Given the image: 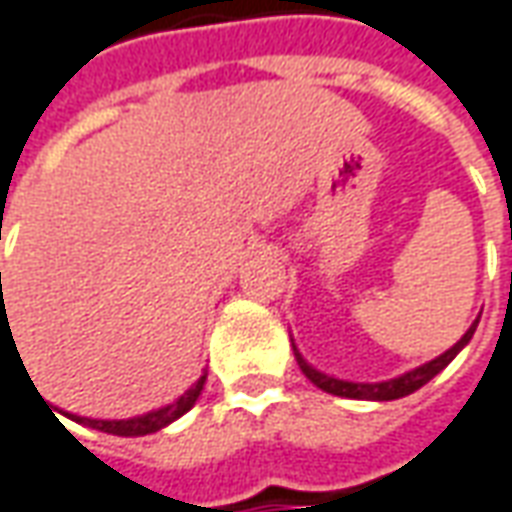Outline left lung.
<instances>
[{
  "label": "left lung",
  "instance_id": "obj_1",
  "mask_svg": "<svg viewBox=\"0 0 512 512\" xmlns=\"http://www.w3.org/2000/svg\"><path fill=\"white\" fill-rule=\"evenodd\" d=\"M477 323L479 320H474L471 329L465 331L463 337L451 345L446 354H440V357H435L432 362H424V365H418V368L407 370V373H401L396 379H387V382H348V379H337V376H329V373H323V370L312 368V365L301 357V351L295 348V343H292V351H295V359H298V365H301L303 376L315 384V387H320L323 393L343 398H359V401H393V398L410 396L415 390H421L429 379H435L440 370L446 368L451 359L457 357L465 345H468V340H471L474 331H477Z\"/></svg>",
  "mask_w": 512,
  "mask_h": 512
}]
</instances>
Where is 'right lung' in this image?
Wrapping results in <instances>:
<instances>
[{"label": "right lung", "mask_w": 512, "mask_h": 512, "mask_svg": "<svg viewBox=\"0 0 512 512\" xmlns=\"http://www.w3.org/2000/svg\"><path fill=\"white\" fill-rule=\"evenodd\" d=\"M203 384H206V373L197 379L183 396H178L172 404L167 407H161V410L153 412H144V415H136V418H122V421H97V418H80V415H69L72 421L83 426H91V429H100V432H108V435H122V438H142V435H150V432H158V429H164L172 421H178L181 415L195 407V401L203 393ZM49 407V404H47ZM55 415V412H52Z\"/></svg>", "instance_id": "right-lung-1"}]
</instances>
